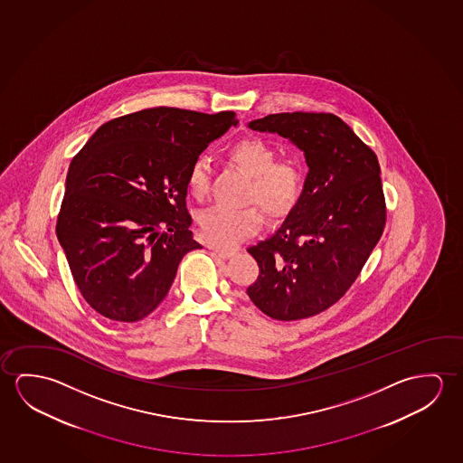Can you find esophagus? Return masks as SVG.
<instances>
[{
    "label": "esophagus",
    "instance_id": "esophagus-1",
    "mask_svg": "<svg viewBox=\"0 0 463 463\" xmlns=\"http://www.w3.org/2000/svg\"><path fill=\"white\" fill-rule=\"evenodd\" d=\"M213 252H215L217 256L222 257V259H228V257H232L233 254H235L233 250H213Z\"/></svg>",
    "mask_w": 463,
    "mask_h": 463
}]
</instances>
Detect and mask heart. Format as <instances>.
I'll use <instances>...</instances> for the list:
<instances>
[{
	"label": "heart",
	"instance_id": "b5f03b06",
	"mask_svg": "<svg viewBox=\"0 0 463 463\" xmlns=\"http://www.w3.org/2000/svg\"><path fill=\"white\" fill-rule=\"evenodd\" d=\"M228 159L250 175L246 201L250 206L207 209L199 215L203 238L213 246L232 248L254 235L264 223L263 206L270 217H283L299 203L306 175L301 162L294 157H277V149L262 138H244L228 147ZM191 196L204 199L209 193L206 162L196 159L186 172ZM257 202L260 205L253 204Z\"/></svg>",
	"mask_w": 463,
	"mask_h": 463
}]
</instances>
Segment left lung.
<instances>
[{
    "label": "left lung",
    "instance_id": "1",
    "mask_svg": "<svg viewBox=\"0 0 463 463\" xmlns=\"http://www.w3.org/2000/svg\"><path fill=\"white\" fill-rule=\"evenodd\" d=\"M304 151L299 203L272 236L248 248L259 277L246 293L265 316H317L345 296L386 225L380 164L349 125L326 112H279L250 122Z\"/></svg>",
    "mask_w": 463,
    "mask_h": 463
}]
</instances>
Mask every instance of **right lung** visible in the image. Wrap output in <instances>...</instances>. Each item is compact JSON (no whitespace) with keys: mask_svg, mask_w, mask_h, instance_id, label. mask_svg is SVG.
Returning a JSON list of instances; mask_svg holds the SVG:
<instances>
[{"mask_svg":"<svg viewBox=\"0 0 463 463\" xmlns=\"http://www.w3.org/2000/svg\"><path fill=\"white\" fill-rule=\"evenodd\" d=\"M236 114L149 108L101 125L74 156L56 235L83 299L138 322L169 293L191 238L186 172Z\"/></svg>","mask_w":463,"mask_h":463,"instance_id":"1","label":"right lung"}]
</instances>
